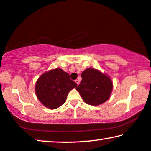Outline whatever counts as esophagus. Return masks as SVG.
<instances>
[{
    "mask_svg": "<svg viewBox=\"0 0 151 151\" xmlns=\"http://www.w3.org/2000/svg\"><path fill=\"white\" fill-rule=\"evenodd\" d=\"M75 81V83H76V84H77V85H79V81H78V79H76Z\"/></svg>",
    "mask_w": 151,
    "mask_h": 151,
    "instance_id": "esophagus-1",
    "label": "esophagus"
}]
</instances>
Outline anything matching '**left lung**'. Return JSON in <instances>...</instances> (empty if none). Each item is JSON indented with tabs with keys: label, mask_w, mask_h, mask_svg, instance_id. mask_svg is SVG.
I'll return each instance as SVG.
<instances>
[{
	"label": "left lung",
	"mask_w": 151,
	"mask_h": 151,
	"mask_svg": "<svg viewBox=\"0 0 151 151\" xmlns=\"http://www.w3.org/2000/svg\"><path fill=\"white\" fill-rule=\"evenodd\" d=\"M81 77L80 85L76 89L85 103L98 106L109 100L113 88L109 76L97 69L89 68L83 72Z\"/></svg>",
	"instance_id": "8db88e82"
}]
</instances>
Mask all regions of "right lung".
I'll return each instance as SVG.
<instances>
[{
	"label": "right lung",
	"instance_id": "obj_1",
	"mask_svg": "<svg viewBox=\"0 0 151 151\" xmlns=\"http://www.w3.org/2000/svg\"><path fill=\"white\" fill-rule=\"evenodd\" d=\"M76 86L68 73L61 68H55L40 76L35 84V93L42 105L53 110L66 102L69 91Z\"/></svg>",
	"mask_w": 151,
	"mask_h": 151
}]
</instances>
